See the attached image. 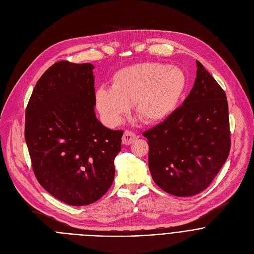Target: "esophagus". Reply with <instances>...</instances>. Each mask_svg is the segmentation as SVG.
I'll list each match as a JSON object with an SVG mask.
<instances>
[{
    "mask_svg": "<svg viewBox=\"0 0 254 254\" xmlns=\"http://www.w3.org/2000/svg\"><path fill=\"white\" fill-rule=\"evenodd\" d=\"M136 137L137 136L133 131L127 129V130H125L124 135H123V142L125 144H130L131 142H133L136 139Z\"/></svg>",
    "mask_w": 254,
    "mask_h": 254,
    "instance_id": "34e87169",
    "label": "esophagus"
}]
</instances>
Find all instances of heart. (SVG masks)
Masks as SVG:
<instances>
[{
  "mask_svg": "<svg viewBox=\"0 0 254 254\" xmlns=\"http://www.w3.org/2000/svg\"><path fill=\"white\" fill-rule=\"evenodd\" d=\"M187 88L183 70L158 62H143L121 69L111 87H100L95 94L96 107L110 124L120 123L130 104L136 115L148 123L168 118Z\"/></svg>",
  "mask_w": 254,
  "mask_h": 254,
  "instance_id": "obj_1",
  "label": "heart"
}]
</instances>
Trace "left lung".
I'll use <instances>...</instances> for the list:
<instances>
[{
	"instance_id": "1",
	"label": "left lung",
	"mask_w": 254,
	"mask_h": 254,
	"mask_svg": "<svg viewBox=\"0 0 254 254\" xmlns=\"http://www.w3.org/2000/svg\"><path fill=\"white\" fill-rule=\"evenodd\" d=\"M194 86L183 104L144 131L149 169L166 193L190 197L207 189L231 147L225 91L197 61Z\"/></svg>"
}]
</instances>
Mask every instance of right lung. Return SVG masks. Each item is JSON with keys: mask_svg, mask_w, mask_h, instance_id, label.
Segmentation results:
<instances>
[{"mask_svg": "<svg viewBox=\"0 0 254 254\" xmlns=\"http://www.w3.org/2000/svg\"><path fill=\"white\" fill-rule=\"evenodd\" d=\"M93 65L58 61L33 89L25 138L33 172L53 197L71 206L100 199L115 179L122 129L95 118Z\"/></svg>", "mask_w": 254, "mask_h": 254, "instance_id": "obj_1", "label": "right lung"}]
</instances>
